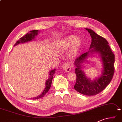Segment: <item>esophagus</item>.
<instances>
[{"label": "esophagus", "mask_w": 122, "mask_h": 122, "mask_svg": "<svg viewBox=\"0 0 122 122\" xmlns=\"http://www.w3.org/2000/svg\"><path fill=\"white\" fill-rule=\"evenodd\" d=\"M62 68L65 71H66V72H69V71L71 70V66L70 63L68 62H66L63 65Z\"/></svg>", "instance_id": "1"}]
</instances>
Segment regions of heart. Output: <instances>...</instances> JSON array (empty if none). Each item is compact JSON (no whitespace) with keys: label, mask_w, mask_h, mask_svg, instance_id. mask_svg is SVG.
<instances>
[{"label":"heart","mask_w":122,"mask_h":122,"mask_svg":"<svg viewBox=\"0 0 122 122\" xmlns=\"http://www.w3.org/2000/svg\"><path fill=\"white\" fill-rule=\"evenodd\" d=\"M73 43V49L74 51H76L81 44V40L79 38H76L75 36H71L67 38L65 42L63 44V46L65 48L69 47Z\"/></svg>","instance_id":"b5f03b06"}]
</instances>
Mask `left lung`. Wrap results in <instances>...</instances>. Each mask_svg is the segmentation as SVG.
<instances>
[{"mask_svg":"<svg viewBox=\"0 0 122 122\" xmlns=\"http://www.w3.org/2000/svg\"><path fill=\"white\" fill-rule=\"evenodd\" d=\"M92 37L90 51L81 54L75 61L76 68L75 73L76 75L74 89L77 92L86 96H94L99 94L111 82L115 71V54L112 51L109 43L105 38L98 35L93 31L86 29ZM99 52L103 59L104 70L102 76L91 82L87 78L81 70L80 63L87 56L90 52Z\"/></svg>","mask_w":122,"mask_h":122,"instance_id":"obj_1","label":"left lung"}]
</instances>
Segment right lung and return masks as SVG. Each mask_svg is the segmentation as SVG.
Returning <instances> with one entry per match:
<instances>
[{
    "mask_svg": "<svg viewBox=\"0 0 122 122\" xmlns=\"http://www.w3.org/2000/svg\"><path fill=\"white\" fill-rule=\"evenodd\" d=\"M38 31V30H35L30 31L28 32L26 35H25L24 36H23V37H22L19 38V39L16 42V43L15 44V46H16L17 44H18L19 43H25V42L30 41L34 40L35 38V36L37 35ZM55 69L49 71V79L46 81V88L44 89V90L43 91V92L42 93V94H41L39 96L37 97L31 98V99L35 100V99H40V98L43 97L44 96L46 95V94L48 92V91H49L50 88H51V82H52V80H53V75L54 74V73H55Z\"/></svg>",
    "mask_w": 122,
    "mask_h": 122,
    "instance_id": "right-lung-1",
    "label": "right lung"
}]
</instances>
